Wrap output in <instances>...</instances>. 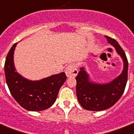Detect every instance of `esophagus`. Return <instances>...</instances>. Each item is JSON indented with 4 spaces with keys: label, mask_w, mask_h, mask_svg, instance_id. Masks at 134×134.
<instances>
[{
    "label": "esophagus",
    "mask_w": 134,
    "mask_h": 134,
    "mask_svg": "<svg viewBox=\"0 0 134 134\" xmlns=\"http://www.w3.org/2000/svg\"><path fill=\"white\" fill-rule=\"evenodd\" d=\"M65 73L67 77H74L78 74V70L74 65H69L65 69Z\"/></svg>",
    "instance_id": "34e87169"
}]
</instances>
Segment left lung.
<instances>
[{
	"mask_svg": "<svg viewBox=\"0 0 134 134\" xmlns=\"http://www.w3.org/2000/svg\"><path fill=\"white\" fill-rule=\"evenodd\" d=\"M108 42L115 47L121 56L124 68L121 74L108 83H97L91 81L84 67H81L76 76V91L79 103L85 110L101 111L111 108L123 94L128 79V60L123 49L116 40L105 36Z\"/></svg>",
	"mask_w": 134,
	"mask_h": 134,
	"instance_id": "8db88e82",
	"label": "left lung"
}]
</instances>
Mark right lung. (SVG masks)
Instances as JSON below:
<instances>
[{
    "label": "right lung",
    "mask_w": 134,
    "mask_h": 134,
    "mask_svg": "<svg viewBox=\"0 0 134 134\" xmlns=\"http://www.w3.org/2000/svg\"><path fill=\"white\" fill-rule=\"evenodd\" d=\"M17 44L13 45L8 52L4 67L10 93L22 108L29 111L46 110L55 102L67 76L65 72H61L41 80L31 81L21 76L14 65L13 55Z\"/></svg>",
    "instance_id": "1"
}]
</instances>
